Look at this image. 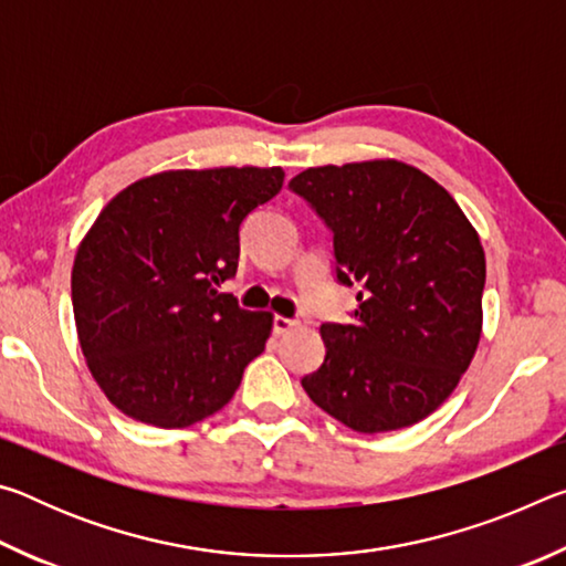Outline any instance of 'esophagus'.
<instances>
[{
  "instance_id": "34e87169",
  "label": "esophagus",
  "mask_w": 566,
  "mask_h": 566,
  "mask_svg": "<svg viewBox=\"0 0 566 566\" xmlns=\"http://www.w3.org/2000/svg\"><path fill=\"white\" fill-rule=\"evenodd\" d=\"M296 319H290V317H274L272 319V332L276 334V337H282V334H286L290 329H294L296 327Z\"/></svg>"
}]
</instances>
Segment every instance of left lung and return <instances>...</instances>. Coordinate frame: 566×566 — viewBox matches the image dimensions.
I'll use <instances>...</instances> for the list:
<instances>
[{
  "instance_id": "8db88e82",
  "label": "left lung",
  "mask_w": 566,
  "mask_h": 566,
  "mask_svg": "<svg viewBox=\"0 0 566 566\" xmlns=\"http://www.w3.org/2000/svg\"><path fill=\"white\" fill-rule=\"evenodd\" d=\"M290 189L332 232L334 276L357 286L349 324L324 322L310 399L361 434L432 415L482 334L484 249L444 187L395 159L304 169Z\"/></svg>"
}]
</instances>
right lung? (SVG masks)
<instances>
[{
  "instance_id": "1",
  "label": "right lung",
  "mask_w": 566,
  "mask_h": 566,
  "mask_svg": "<svg viewBox=\"0 0 566 566\" xmlns=\"http://www.w3.org/2000/svg\"><path fill=\"white\" fill-rule=\"evenodd\" d=\"M282 181L280 167L161 171L102 209L76 249L72 306L92 377L124 415L179 429L234 397L272 314L219 286L237 274L247 214Z\"/></svg>"
}]
</instances>
